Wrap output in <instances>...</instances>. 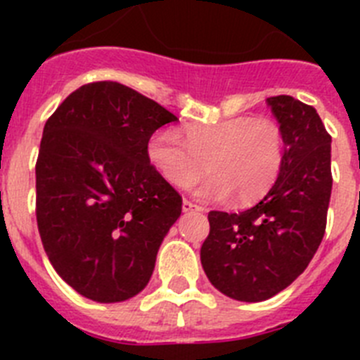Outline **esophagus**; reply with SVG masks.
<instances>
[{
    "mask_svg": "<svg viewBox=\"0 0 360 360\" xmlns=\"http://www.w3.org/2000/svg\"><path fill=\"white\" fill-rule=\"evenodd\" d=\"M182 209H184V212H189V211H198V212H202V211H203V207H200V205H196V203L189 202V200H184Z\"/></svg>",
    "mask_w": 360,
    "mask_h": 360,
    "instance_id": "obj_1",
    "label": "esophagus"
}]
</instances>
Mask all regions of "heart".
<instances>
[{"instance_id":"b5f03b06","label":"heart","mask_w":360,"mask_h":360,"mask_svg":"<svg viewBox=\"0 0 360 360\" xmlns=\"http://www.w3.org/2000/svg\"><path fill=\"white\" fill-rule=\"evenodd\" d=\"M148 158L157 173L178 189H187L203 173L211 176L196 189L203 200L249 203L276 182L285 160V136L270 119L234 117L173 131H157L148 142Z\"/></svg>"}]
</instances>
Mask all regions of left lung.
<instances>
[{"label": "left lung", "mask_w": 360, "mask_h": 360, "mask_svg": "<svg viewBox=\"0 0 360 360\" xmlns=\"http://www.w3.org/2000/svg\"><path fill=\"white\" fill-rule=\"evenodd\" d=\"M266 104L285 136L274 186L243 212H209L200 250L209 281L236 301L272 297L303 274L319 249L332 195V136L316 108L290 95Z\"/></svg>", "instance_id": "obj_1"}]
</instances>
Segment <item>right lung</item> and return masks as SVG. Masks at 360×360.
I'll return each mask as SVG.
<instances>
[{"instance_id":"add662e5","label":"right lung","mask_w":360,"mask_h":360,"mask_svg":"<svg viewBox=\"0 0 360 360\" xmlns=\"http://www.w3.org/2000/svg\"><path fill=\"white\" fill-rule=\"evenodd\" d=\"M176 117L113 81L70 94L46 120L36 164L44 252L73 290L119 303L149 283L182 196L157 173L148 142Z\"/></svg>"}]
</instances>
